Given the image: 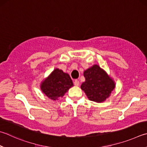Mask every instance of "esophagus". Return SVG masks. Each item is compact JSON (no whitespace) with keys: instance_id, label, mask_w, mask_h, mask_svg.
<instances>
[{"instance_id":"obj_1","label":"esophagus","mask_w":147,"mask_h":147,"mask_svg":"<svg viewBox=\"0 0 147 147\" xmlns=\"http://www.w3.org/2000/svg\"><path fill=\"white\" fill-rule=\"evenodd\" d=\"M74 85H76V86H79L80 82L78 80H75L74 81Z\"/></svg>"}]
</instances>
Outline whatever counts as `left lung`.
<instances>
[{
  "instance_id": "obj_1",
  "label": "left lung",
  "mask_w": 147,
  "mask_h": 147,
  "mask_svg": "<svg viewBox=\"0 0 147 147\" xmlns=\"http://www.w3.org/2000/svg\"><path fill=\"white\" fill-rule=\"evenodd\" d=\"M84 76L85 80L82 84L81 89L90 101L103 102L116 87L114 80L97 64L84 71Z\"/></svg>"
}]
</instances>
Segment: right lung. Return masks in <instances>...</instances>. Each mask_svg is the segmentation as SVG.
I'll list each match as a JSON object with an SVG mask.
<instances>
[{
  "label": "right lung",
  "mask_w": 147,
  "mask_h": 147,
  "mask_svg": "<svg viewBox=\"0 0 147 147\" xmlns=\"http://www.w3.org/2000/svg\"><path fill=\"white\" fill-rule=\"evenodd\" d=\"M73 83L69 74L56 68L40 84V89L45 96L53 101L62 98Z\"/></svg>",
  "instance_id": "add662e5"
}]
</instances>
